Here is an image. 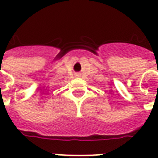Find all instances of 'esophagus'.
<instances>
[{"instance_id":"obj_1","label":"esophagus","mask_w":158,"mask_h":158,"mask_svg":"<svg viewBox=\"0 0 158 158\" xmlns=\"http://www.w3.org/2000/svg\"><path fill=\"white\" fill-rule=\"evenodd\" d=\"M79 75H80V73H75V76H76V77H79Z\"/></svg>"}]
</instances>
